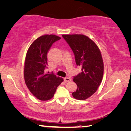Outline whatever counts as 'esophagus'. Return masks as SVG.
<instances>
[{"label": "esophagus", "mask_w": 131, "mask_h": 131, "mask_svg": "<svg viewBox=\"0 0 131 131\" xmlns=\"http://www.w3.org/2000/svg\"><path fill=\"white\" fill-rule=\"evenodd\" d=\"M64 82H68L70 81H71V78H68V77H66L64 78Z\"/></svg>", "instance_id": "esophagus-1"}]
</instances>
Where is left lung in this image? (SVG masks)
<instances>
[{
  "mask_svg": "<svg viewBox=\"0 0 131 131\" xmlns=\"http://www.w3.org/2000/svg\"><path fill=\"white\" fill-rule=\"evenodd\" d=\"M75 56L81 72L73 78L77 89L72 93L75 99L85 100L95 93L104 74L102 55L95 42L84 35H63Z\"/></svg>",
  "mask_w": 131,
  "mask_h": 131,
  "instance_id": "left-lung-1",
  "label": "left lung"
}]
</instances>
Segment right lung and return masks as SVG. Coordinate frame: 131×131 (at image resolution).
Returning <instances> with one entry per match:
<instances>
[{
    "mask_svg": "<svg viewBox=\"0 0 131 131\" xmlns=\"http://www.w3.org/2000/svg\"><path fill=\"white\" fill-rule=\"evenodd\" d=\"M61 37L54 35H45L36 39L26 53L24 77L26 86L33 95L41 101L51 99L57 86L63 78L53 73L47 74V54L52 44Z\"/></svg>",
    "mask_w": 131,
    "mask_h": 131,
    "instance_id": "1",
    "label": "right lung"
}]
</instances>
